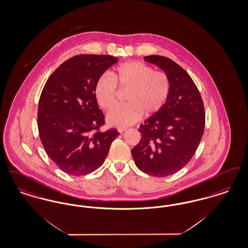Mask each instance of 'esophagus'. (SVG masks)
<instances>
[{
    "label": "esophagus",
    "instance_id": "1",
    "mask_svg": "<svg viewBox=\"0 0 248 248\" xmlns=\"http://www.w3.org/2000/svg\"><path fill=\"white\" fill-rule=\"evenodd\" d=\"M127 129L126 127H118V132L119 133H123L124 131H125V130Z\"/></svg>",
    "mask_w": 248,
    "mask_h": 248
}]
</instances>
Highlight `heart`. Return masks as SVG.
Masks as SVG:
<instances>
[{
	"label": "heart",
	"instance_id": "1",
	"mask_svg": "<svg viewBox=\"0 0 248 248\" xmlns=\"http://www.w3.org/2000/svg\"><path fill=\"white\" fill-rule=\"evenodd\" d=\"M127 90V104L113 108L107 115V122L113 126H128L141 118L145 113L153 116L165 107L171 91V82L165 71L141 61L124 62L109 75L98 78L94 85V98L98 106L109 110L117 104L118 89Z\"/></svg>",
	"mask_w": 248,
	"mask_h": 248
}]
</instances>
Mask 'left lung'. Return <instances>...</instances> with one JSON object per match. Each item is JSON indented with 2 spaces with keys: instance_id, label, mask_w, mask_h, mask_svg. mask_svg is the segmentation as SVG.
I'll return each mask as SVG.
<instances>
[{
  "instance_id": "1",
  "label": "left lung",
  "mask_w": 248,
  "mask_h": 248,
  "mask_svg": "<svg viewBox=\"0 0 248 248\" xmlns=\"http://www.w3.org/2000/svg\"><path fill=\"white\" fill-rule=\"evenodd\" d=\"M144 59L169 76L171 91L162 110L140 125V141L131 154L142 172L167 177L183 168L195 154L204 130V107L197 86L176 62L162 56Z\"/></svg>"
}]
</instances>
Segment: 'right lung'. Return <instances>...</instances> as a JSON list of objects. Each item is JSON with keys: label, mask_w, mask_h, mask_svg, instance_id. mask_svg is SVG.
<instances>
[{"label": "right lung", "mask_w": 248, "mask_h": 248, "mask_svg": "<svg viewBox=\"0 0 248 248\" xmlns=\"http://www.w3.org/2000/svg\"><path fill=\"white\" fill-rule=\"evenodd\" d=\"M118 59L78 55L48 78L39 100L38 130L48 157L63 172L83 176L104 163L116 129L101 132L105 116L94 98L98 78Z\"/></svg>", "instance_id": "1"}]
</instances>
